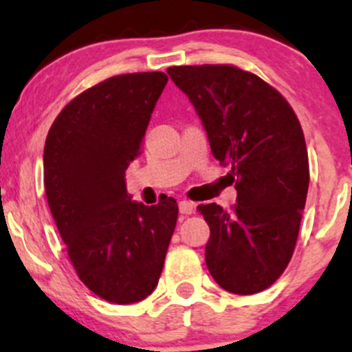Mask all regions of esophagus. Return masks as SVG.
<instances>
[{"label": "esophagus", "mask_w": 352, "mask_h": 352, "mask_svg": "<svg viewBox=\"0 0 352 352\" xmlns=\"http://www.w3.org/2000/svg\"><path fill=\"white\" fill-rule=\"evenodd\" d=\"M179 210L182 215H192L195 212V204L190 200H182L179 201Z\"/></svg>", "instance_id": "1"}]
</instances>
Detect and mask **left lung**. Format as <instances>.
Segmentation results:
<instances>
[{
	"label": "left lung",
	"mask_w": 352,
	"mask_h": 352,
	"mask_svg": "<svg viewBox=\"0 0 352 352\" xmlns=\"http://www.w3.org/2000/svg\"><path fill=\"white\" fill-rule=\"evenodd\" d=\"M217 160L230 165L236 204L199 205L210 227L208 272L223 289L254 294L270 288L292 260L309 185L305 135L276 89L256 74L228 66H173Z\"/></svg>",
	"instance_id": "left-lung-1"
}]
</instances>
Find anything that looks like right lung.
Here are the masks:
<instances>
[{
	"instance_id": "add662e5",
	"label": "right lung",
	"mask_w": 352,
	"mask_h": 352,
	"mask_svg": "<svg viewBox=\"0 0 352 352\" xmlns=\"http://www.w3.org/2000/svg\"><path fill=\"white\" fill-rule=\"evenodd\" d=\"M167 74L109 78L67 104L44 145V187L79 280L99 298L131 305L162 273L179 207L132 201L125 170L140 148Z\"/></svg>"
}]
</instances>
